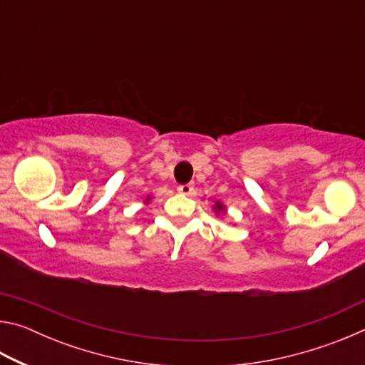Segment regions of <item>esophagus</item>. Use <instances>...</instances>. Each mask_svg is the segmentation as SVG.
<instances>
[{"label": "esophagus", "instance_id": "esophagus-1", "mask_svg": "<svg viewBox=\"0 0 365 365\" xmlns=\"http://www.w3.org/2000/svg\"><path fill=\"white\" fill-rule=\"evenodd\" d=\"M178 190V193H182V195H187V196H191V195H195V187L191 183H187V185H180V187L177 188Z\"/></svg>", "mask_w": 365, "mask_h": 365}]
</instances>
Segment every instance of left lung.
I'll return each instance as SVG.
<instances>
[{"label":"left lung","instance_id":"left-lung-1","mask_svg":"<svg viewBox=\"0 0 365 365\" xmlns=\"http://www.w3.org/2000/svg\"><path fill=\"white\" fill-rule=\"evenodd\" d=\"M214 211L217 212V214H219V212H224V211H225V206L222 205V202L217 201V202H215V205H214Z\"/></svg>","mask_w":365,"mask_h":365}]
</instances>
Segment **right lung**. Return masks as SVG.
<instances>
[{
    "mask_svg": "<svg viewBox=\"0 0 365 365\" xmlns=\"http://www.w3.org/2000/svg\"><path fill=\"white\" fill-rule=\"evenodd\" d=\"M148 201H150V197H146V201H145V202H148Z\"/></svg>",
    "mask_w": 365,
    "mask_h": 365,
    "instance_id": "1",
    "label": "right lung"
}]
</instances>
